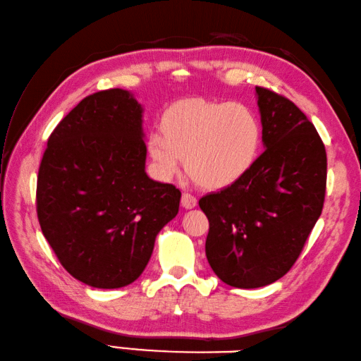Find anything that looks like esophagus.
Segmentation results:
<instances>
[{
  "label": "esophagus",
  "instance_id": "34e87169",
  "mask_svg": "<svg viewBox=\"0 0 361 361\" xmlns=\"http://www.w3.org/2000/svg\"><path fill=\"white\" fill-rule=\"evenodd\" d=\"M197 198L190 194H183L181 197V206L184 209H194L197 206Z\"/></svg>",
  "mask_w": 361,
  "mask_h": 361
}]
</instances>
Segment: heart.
Segmentation results:
<instances>
[{"label":"heart","mask_w":361,"mask_h":361,"mask_svg":"<svg viewBox=\"0 0 361 361\" xmlns=\"http://www.w3.org/2000/svg\"><path fill=\"white\" fill-rule=\"evenodd\" d=\"M161 133H149L146 149L161 180L186 169L201 186L223 189L250 171L262 146V126L245 104L189 98L161 116Z\"/></svg>","instance_id":"b5f03b06"}]
</instances>
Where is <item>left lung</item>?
I'll use <instances>...</instances> for the list:
<instances>
[{
  "instance_id": "left-lung-1",
  "label": "left lung",
  "mask_w": 361,
  "mask_h": 361,
  "mask_svg": "<svg viewBox=\"0 0 361 361\" xmlns=\"http://www.w3.org/2000/svg\"><path fill=\"white\" fill-rule=\"evenodd\" d=\"M264 152L237 183L200 198L206 257L232 288L267 286L286 274L320 219L326 150L314 124L275 92L255 87Z\"/></svg>"
}]
</instances>
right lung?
<instances>
[{
  "label": "right lung",
  "instance_id": "right-lung-1",
  "mask_svg": "<svg viewBox=\"0 0 361 361\" xmlns=\"http://www.w3.org/2000/svg\"><path fill=\"white\" fill-rule=\"evenodd\" d=\"M142 106L124 89L86 97L49 137L37 183L41 231L64 269L98 289L135 281L181 192L149 178Z\"/></svg>",
  "mask_w": 361,
  "mask_h": 361
}]
</instances>
